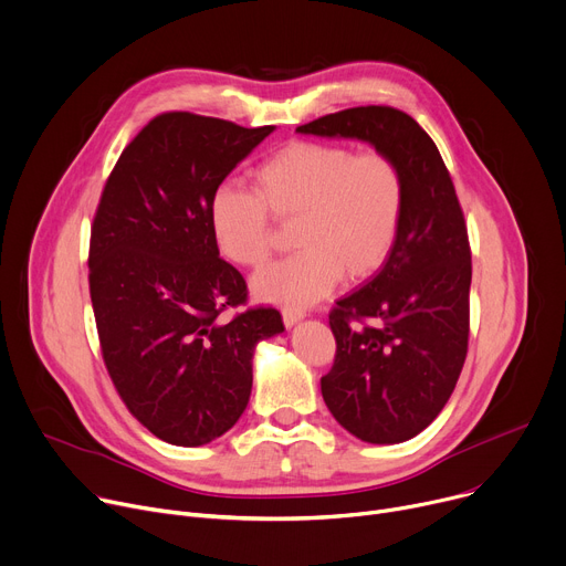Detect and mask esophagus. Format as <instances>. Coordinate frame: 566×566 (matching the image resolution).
I'll return each mask as SVG.
<instances>
[{
    "label": "esophagus",
    "mask_w": 566,
    "mask_h": 566,
    "mask_svg": "<svg viewBox=\"0 0 566 566\" xmlns=\"http://www.w3.org/2000/svg\"><path fill=\"white\" fill-rule=\"evenodd\" d=\"M303 317H306V313L303 311H294V308H285L283 311V324L290 328V326H294L296 322H301Z\"/></svg>",
    "instance_id": "obj_1"
}]
</instances>
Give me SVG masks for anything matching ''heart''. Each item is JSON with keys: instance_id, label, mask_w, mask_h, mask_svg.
Masks as SVG:
<instances>
[{"instance_id": "1", "label": "heart", "mask_w": 566, "mask_h": 566, "mask_svg": "<svg viewBox=\"0 0 566 566\" xmlns=\"http://www.w3.org/2000/svg\"><path fill=\"white\" fill-rule=\"evenodd\" d=\"M253 190L231 184L210 197L212 240L229 263L263 268L274 227L294 224V255L255 274L260 301L301 311L324 298L344 276H371L392 251L403 210L406 179L385 151L356 154L335 143L296 140L260 163Z\"/></svg>"}]
</instances>
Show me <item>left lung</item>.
I'll list each match as a JSON object with an SVG mask.
<instances>
[{"mask_svg":"<svg viewBox=\"0 0 566 566\" xmlns=\"http://www.w3.org/2000/svg\"><path fill=\"white\" fill-rule=\"evenodd\" d=\"M296 132L369 143L403 171L392 251L328 315L337 349L322 397L358 440L406 442L442 412L467 358L471 249L451 174L423 128L392 106L346 108Z\"/></svg>","mask_w":566,"mask_h":566,"instance_id":"8db88e82","label":"left lung"}]
</instances>
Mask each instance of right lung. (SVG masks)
Returning a JSON list of instances; mask_svg holds the SVG:
<instances>
[{"mask_svg":"<svg viewBox=\"0 0 566 566\" xmlns=\"http://www.w3.org/2000/svg\"><path fill=\"white\" fill-rule=\"evenodd\" d=\"M272 132L163 113L104 186L88 255L102 356L128 412L167 444L201 447L233 428L255 344L285 331L276 308L220 319L247 301V283L208 222L212 192Z\"/></svg>","mask_w":566,"mask_h":566,"instance_id":"1","label":"right lung"}]
</instances>
